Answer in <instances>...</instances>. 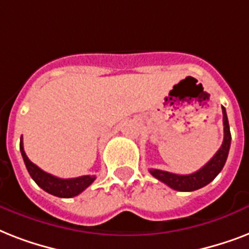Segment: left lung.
Here are the masks:
<instances>
[{"label":"left lung","mask_w":249,"mask_h":249,"mask_svg":"<svg viewBox=\"0 0 249 249\" xmlns=\"http://www.w3.org/2000/svg\"><path fill=\"white\" fill-rule=\"evenodd\" d=\"M222 115H224V142L221 144L220 150L216 152V155L201 169L191 174H174L160 169H150V173L156 179L164 182L165 185L177 191H195L207 186L209 182H212L224 168L228 159L229 150H230V143H231V134H230V126H229L225 107H222Z\"/></svg>","instance_id":"left-lung-1"}]
</instances>
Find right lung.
<instances>
[{
  "label": "right lung",
  "instance_id": "1",
  "mask_svg": "<svg viewBox=\"0 0 249 249\" xmlns=\"http://www.w3.org/2000/svg\"><path fill=\"white\" fill-rule=\"evenodd\" d=\"M20 152L24 160V164L27 166L29 176L32 179L40 186L41 189L45 190L46 193L52 194L58 197H72L79 195L89 187L95 179V176H81L77 178H58L53 174H49L40 169L36 164H33L25 155L24 148H23V137H20Z\"/></svg>",
  "mask_w": 249,
  "mask_h": 249
}]
</instances>
